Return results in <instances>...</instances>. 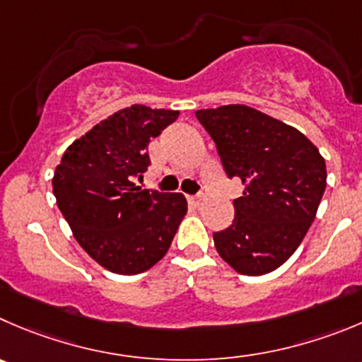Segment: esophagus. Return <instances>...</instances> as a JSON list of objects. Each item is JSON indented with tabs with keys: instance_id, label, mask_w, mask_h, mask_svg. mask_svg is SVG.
I'll return each mask as SVG.
<instances>
[{
	"instance_id": "esophagus-1",
	"label": "esophagus",
	"mask_w": 362,
	"mask_h": 362,
	"mask_svg": "<svg viewBox=\"0 0 362 362\" xmlns=\"http://www.w3.org/2000/svg\"><path fill=\"white\" fill-rule=\"evenodd\" d=\"M188 202L192 206H201L202 204V195H188Z\"/></svg>"
}]
</instances>
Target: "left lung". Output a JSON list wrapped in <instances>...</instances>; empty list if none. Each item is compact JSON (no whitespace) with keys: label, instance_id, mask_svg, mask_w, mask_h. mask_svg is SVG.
<instances>
[{"label":"left lung","instance_id":"obj_1","mask_svg":"<svg viewBox=\"0 0 362 362\" xmlns=\"http://www.w3.org/2000/svg\"><path fill=\"white\" fill-rule=\"evenodd\" d=\"M223 170L245 187L235 220L213 235L216 252L243 275L286 263L311 227L327 187L325 160L293 126L245 105L197 110Z\"/></svg>","mask_w":362,"mask_h":362}]
</instances>
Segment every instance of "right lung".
<instances>
[{
  "instance_id": "obj_1",
  "label": "right lung",
  "mask_w": 362,
  "mask_h": 362,
  "mask_svg": "<svg viewBox=\"0 0 362 362\" xmlns=\"http://www.w3.org/2000/svg\"><path fill=\"white\" fill-rule=\"evenodd\" d=\"M177 115V110L127 106L74 140L57 165L53 194L62 215L85 252L113 274L154 267L187 215L183 194L133 183L151 163V139Z\"/></svg>"
}]
</instances>
